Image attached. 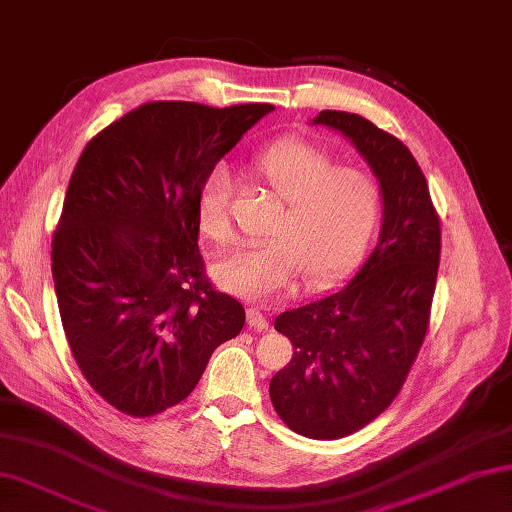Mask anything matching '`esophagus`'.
<instances>
[{
  "mask_svg": "<svg viewBox=\"0 0 512 512\" xmlns=\"http://www.w3.org/2000/svg\"><path fill=\"white\" fill-rule=\"evenodd\" d=\"M247 325L256 332H265L269 327V321L265 318V314L258 310V307H249V310H247Z\"/></svg>",
  "mask_w": 512,
  "mask_h": 512,
  "instance_id": "1",
  "label": "esophagus"
}]
</instances>
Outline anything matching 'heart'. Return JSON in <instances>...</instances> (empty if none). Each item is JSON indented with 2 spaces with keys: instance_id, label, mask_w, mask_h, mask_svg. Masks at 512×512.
Returning a JSON list of instances; mask_svg holds the SVG:
<instances>
[{
  "instance_id": "1",
  "label": "heart",
  "mask_w": 512,
  "mask_h": 512,
  "mask_svg": "<svg viewBox=\"0 0 512 512\" xmlns=\"http://www.w3.org/2000/svg\"><path fill=\"white\" fill-rule=\"evenodd\" d=\"M254 176L285 202L265 245L240 247L214 265L216 283L245 301H274L298 274L321 287L363 256L381 218V189L368 171L336 167L325 149L283 140L258 153ZM198 225L214 243L231 234V182L214 169L198 194Z\"/></svg>"
}]
</instances>
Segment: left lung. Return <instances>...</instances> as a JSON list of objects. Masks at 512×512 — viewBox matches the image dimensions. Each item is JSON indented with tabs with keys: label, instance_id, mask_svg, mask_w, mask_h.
<instances>
[{
	"label": "left lung",
	"instance_id": "8db88e82",
	"mask_svg": "<svg viewBox=\"0 0 512 512\" xmlns=\"http://www.w3.org/2000/svg\"><path fill=\"white\" fill-rule=\"evenodd\" d=\"M312 124L339 131L379 180L381 234L350 283L276 316L294 356L269 381L289 428L341 439L390 406L426 339L441 227L410 149L356 113L321 111Z\"/></svg>",
	"mask_w": 512,
	"mask_h": 512
}]
</instances>
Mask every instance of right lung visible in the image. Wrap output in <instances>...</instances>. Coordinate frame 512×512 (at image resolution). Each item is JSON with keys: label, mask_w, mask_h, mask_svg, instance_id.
<instances>
[{"label": "right lung", "mask_w": 512, "mask_h": 512, "mask_svg": "<svg viewBox=\"0 0 512 512\" xmlns=\"http://www.w3.org/2000/svg\"><path fill=\"white\" fill-rule=\"evenodd\" d=\"M272 104L149 102L86 144L53 236V281L77 368L129 417L187 399L245 310L205 276L198 194Z\"/></svg>", "instance_id": "1"}]
</instances>
